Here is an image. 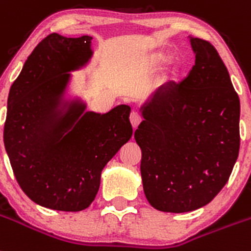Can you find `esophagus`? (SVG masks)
I'll return each instance as SVG.
<instances>
[{
  "label": "esophagus",
  "mask_w": 251,
  "mask_h": 251,
  "mask_svg": "<svg viewBox=\"0 0 251 251\" xmlns=\"http://www.w3.org/2000/svg\"><path fill=\"white\" fill-rule=\"evenodd\" d=\"M130 123H131L132 127L136 128L139 124L141 123V116L138 112H132L131 115H130Z\"/></svg>",
  "instance_id": "obj_1"
}]
</instances>
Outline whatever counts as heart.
I'll use <instances>...</instances> for the list:
<instances>
[{
  "mask_svg": "<svg viewBox=\"0 0 251 251\" xmlns=\"http://www.w3.org/2000/svg\"><path fill=\"white\" fill-rule=\"evenodd\" d=\"M169 62H171V55L167 53L155 54L154 59H152V64H154V67L158 69L164 68L165 65H168V63ZM177 75H178V72L176 71V69H173V71L171 72V74H169V79H176Z\"/></svg>",
  "mask_w": 251,
  "mask_h": 251,
  "instance_id": "heart-1",
  "label": "heart"
}]
</instances>
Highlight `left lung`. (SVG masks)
I'll list each match as a JSON object with an SVG mask.
<instances>
[{
	"mask_svg": "<svg viewBox=\"0 0 251 251\" xmlns=\"http://www.w3.org/2000/svg\"><path fill=\"white\" fill-rule=\"evenodd\" d=\"M188 39L196 55L188 77L144 101L134 134L144 193L163 212L210 203L228 180L240 148V100L227 68L208 41Z\"/></svg>",
	"mask_w": 251,
	"mask_h": 251,
	"instance_id": "left-lung-1",
	"label": "left lung"
}]
</instances>
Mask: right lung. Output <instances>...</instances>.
<instances>
[{
  "mask_svg": "<svg viewBox=\"0 0 251 251\" xmlns=\"http://www.w3.org/2000/svg\"><path fill=\"white\" fill-rule=\"evenodd\" d=\"M91 40L48 35L8 93L3 141L11 167L25 195L50 210L77 212L92 203L103 168L132 135L130 106L101 115L71 95V72L91 62Z\"/></svg>",
  "mask_w": 251,
  "mask_h": 251,
  "instance_id": "1",
  "label": "right lung"
}]
</instances>
